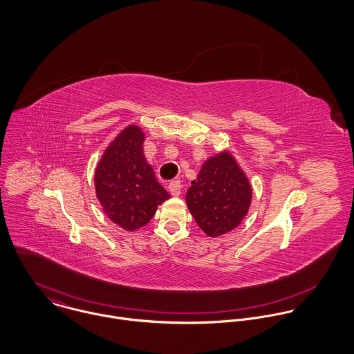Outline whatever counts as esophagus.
<instances>
[{
    "mask_svg": "<svg viewBox=\"0 0 354 354\" xmlns=\"http://www.w3.org/2000/svg\"><path fill=\"white\" fill-rule=\"evenodd\" d=\"M169 191H170L171 196H180V194H181V183L180 181H171L169 184Z\"/></svg>",
    "mask_w": 354,
    "mask_h": 354,
    "instance_id": "34e87169",
    "label": "esophagus"
}]
</instances>
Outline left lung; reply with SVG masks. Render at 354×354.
Wrapping results in <instances>:
<instances>
[{"mask_svg": "<svg viewBox=\"0 0 354 354\" xmlns=\"http://www.w3.org/2000/svg\"><path fill=\"white\" fill-rule=\"evenodd\" d=\"M185 201L203 232L218 237L243 222L252 201V187L234 156L222 151L203 163Z\"/></svg>", "mask_w": 354, "mask_h": 354, "instance_id": "left-lung-1", "label": "left lung"}]
</instances>
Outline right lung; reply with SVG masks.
<instances>
[{"mask_svg":"<svg viewBox=\"0 0 354 354\" xmlns=\"http://www.w3.org/2000/svg\"><path fill=\"white\" fill-rule=\"evenodd\" d=\"M145 139L140 127L124 128L103 152L94 176L103 212L128 232L147 225L158 205L170 198L145 158Z\"/></svg>","mask_w":354,"mask_h":354,"instance_id":"obj_1","label":"right lung"}]
</instances>
